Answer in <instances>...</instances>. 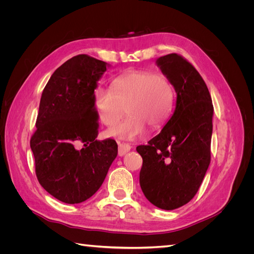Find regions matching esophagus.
<instances>
[{
  "label": "esophagus",
  "instance_id": "1",
  "mask_svg": "<svg viewBox=\"0 0 254 254\" xmlns=\"http://www.w3.org/2000/svg\"><path fill=\"white\" fill-rule=\"evenodd\" d=\"M131 149V145L128 143H120L119 144V156H124L126 152Z\"/></svg>",
  "mask_w": 254,
  "mask_h": 254
}]
</instances>
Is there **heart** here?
I'll list each match as a JSON object with an SVG mask.
<instances>
[{
    "label": "heart",
    "mask_w": 254,
    "mask_h": 254,
    "mask_svg": "<svg viewBox=\"0 0 254 254\" xmlns=\"http://www.w3.org/2000/svg\"><path fill=\"white\" fill-rule=\"evenodd\" d=\"M173 84L165 76L149 71H131L115 77L110 88L98 87L94 91V106L99 120L113 126L124 115L128 117L108 134L124 140L144 135L148 125L162 127L170 119L174 107Z\"/></svg>",
    "instance_id": "obj_1"
}]
</instances>
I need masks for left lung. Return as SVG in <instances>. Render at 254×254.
Returning <instances> with one entry per match:
<instances>
[{
  "mask_svg": "<svg viewBox=\"0 0 254 254\" xmlns=\"http://www.w3.org/2000/svg\"><path fill=\"white\" fill-rule=\"evenodd\" d=\"M157 64L177 93L176 109L161 132L140 145V186L145 197L162 210H175L194 198L211 162L213 104L201 75L179 54L160 57Z\"/></svg>",
  "mask_w": 254,
  "mask_h": 254,
  "instance_id": "left-lung-1",
  "label": "left lung"
}]
</instances>
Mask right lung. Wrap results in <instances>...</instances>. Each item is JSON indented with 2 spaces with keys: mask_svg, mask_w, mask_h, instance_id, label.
<instances>
[{
  "mask_svg": "<svg viewBox=\"0 0 254 254\" xmlns=\"http://www.w3.org/2000/svg\"><path fill=\"white\" fill-rule=\"evenodd\" d=\"M106 70L105 61L74 56L53 73L41 95L30 137L36 176L48 193L68 204L93 196L118 156L114 140H96L94 90Z\"/></svg>",
  "mask_w": 254,
  "mask_h": 254,
  "instance_id": "1",
  "label": "right lung"
}]
</instances>
